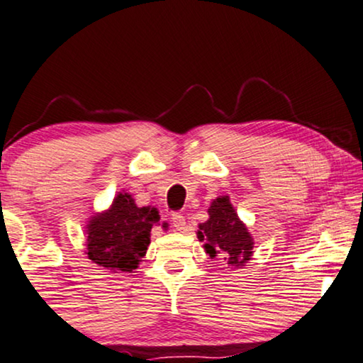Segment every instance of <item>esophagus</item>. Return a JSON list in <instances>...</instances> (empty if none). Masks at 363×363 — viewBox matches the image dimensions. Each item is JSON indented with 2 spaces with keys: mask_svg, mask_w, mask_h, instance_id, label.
Masks as SVG:
<instances>
[{
  "mask_svg": "<svg viewBox=\"0 0 363 363\" xmlns=\"http://www.w3.org/2000/svg\"><path fill=\"white\" fill-rule=\"evenodd\" d=\"M171 222H172L174 229H176V230H184L186 229V219H184V216L181 214V212H174L172 217H171Z\"/></svg>",
  "mask_w": 363,
  "mask_h": 363,
  "instance_id": "34e87169",
  "label": "esophagus"
}]
</instances>
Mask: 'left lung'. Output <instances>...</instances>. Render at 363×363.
Returning <instances> with one entry per match:
<instances>
[{"instance_id": "1", "label": "left lung", "mask_w": 363, "mask_h": 363, "mask_svg": "<svg viewBox=\"0 0 363 363\" xmlns=\"http://www.w3.org/2000/svg\"><path fill=\"white\" fill-rule=\"evenodd\" d=\"M209 219L199 224L197 239L204 242L211 259L219 255L230 269H240L254 252V239L247 227L239 219L229 196H219L211 202Z\"/></svg>"}]
</instances>
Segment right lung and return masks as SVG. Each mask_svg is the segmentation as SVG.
<instances>
[{
  "label": "right lung",
  "instance_id": "add662e5",
  "mask_svg": "<svg viewBox=\"0 0 363 363\" xmlns=\"http://www.w3.org/2000/svg\"><path fill=\"white\" fill-rule=\"evenodd\" d=\"M159 219L156 207H138L131 194L119 192L108 211L88 222V257L113 272H133L146 255Z\"/></svg>",
  "mask_w": 363,
  "mask_h": 363
}]
</instances>
